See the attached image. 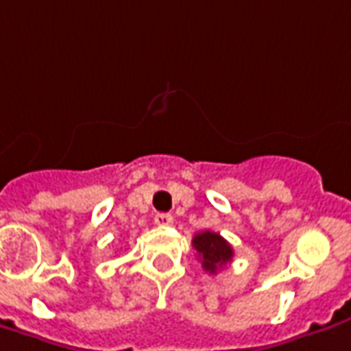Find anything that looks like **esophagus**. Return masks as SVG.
I'll return each instance as SVG.
<instances>
[{
	"label": "esophagus",
	"mask_w": 351,
	"mask_h": 351,
	"mask_svg": "<svg viewBox=\"0 0 351 351\" xmlns=\"http://www.w3.org/2000/svg\"><path fill=\"white\" fill-rule=\"evenodd\" d=\"M173 215L171 213H157L156 215V223L159 226H169V225H173Z\"/></svg>",
	"instance_id": "esophagus-1"
}]
</instances>
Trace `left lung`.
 Segmentation results:
<instances>
[{
    "mask_svg": "<svg viewBox=\"0 0 351 351\" xmlns=\"http://www.w3.org/2000/svg\"><path fill=\"white\" fill-rule=\"evenodd\" d=\"M192 245L197 252V257L202 261L204 271L215 275L217 271H221L226 263L232 261V245L226 242L219 232H211V230H204L197 232L192 240Z\"/></svg>",
    "mask_w": 351,
    "mask_h": 351,
    "instance_id": "8db88e82",
    "label": "left lung"
}]
</instances>
